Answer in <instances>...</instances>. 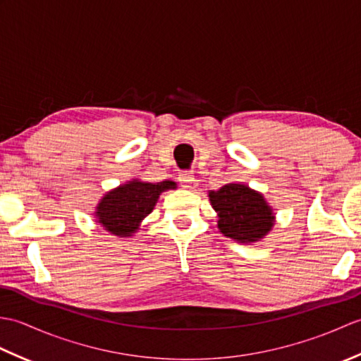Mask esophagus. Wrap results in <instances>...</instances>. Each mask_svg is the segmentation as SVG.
Returning <instances> with one entry per match:
<instances>
[{
	"instance_id": "34e87169",
	"label": "esophagus",
	"mask_w": 361,
	"mask_h": 361,
	"mask_svg": "<svg viewBox=\"0 0 361 361\" xmlns=\"http://www.w3.org/2000/svg\"><path fill=\"white\" fill-rule=\"evenodd\" d=\"M178 180L183 185V188H190V185L195 181V176H194V172L190 171H185V172H180L178 175Z\"/></svg>"
}]
</instances>
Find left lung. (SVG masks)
I'll use <instances>...</instances> for the list:
<instances>
[{
    "instance_id": "8db88e82",
    "label": "left lung",
    "mask_w": 361,
    "mask_h": 361,
    "mask_svg": "<svg viewBox=\"0 0 361 361\" xmlns=\"http://www.w3.org/2000/svg\"><path fill=\"white\" fill-rule=\"evenodd\" d=\"M211 206L217 212V228L225 237L239 243L262 240L274 226L273 208L264 194L242 183H228L208 192Z\"/></svg>"
}]
</instances>
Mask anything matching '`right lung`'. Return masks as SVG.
I'll return each instance as SVG.
<instances>
[{
    "instance_id": "obj_1",
    "label": "right lung",
    "mask_w": 361,
    "mask_h": 361,
    "mask_svg": "<svg viewBox=\"0 0 361 361\" xmlns=\"http://www.w3.org/2000/svg\"><path fill=\"white\" fill-rule=\"evenodd\" d=\"M171 189H176V183L171 180L149 183L133 178L122 183L105 192L96 204V224L113 235H133L141 228V221L157 206L159 195Z\"/></svg>"
}]
</instances>
